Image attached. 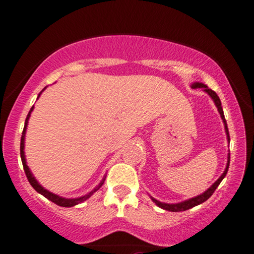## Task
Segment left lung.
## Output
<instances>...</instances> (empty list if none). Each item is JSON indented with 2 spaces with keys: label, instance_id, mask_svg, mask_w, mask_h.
I'll return each instance as SVG.
<instances>
[{
  "label": "left lung",
  "instance_id": "8db88e82",
  "mask_svg": "<svg viewBox=\"0 0 254 254\" xmlns=\"http://www.w3.org/2000/svg\"><path fill=\"white\" fill-rule=\"evenodd\" d=\"M192 88L193 89H197V88H203L204 91H206L208 95L211 96V98L213 99L214 103H216L217 108H218V111H219L221 118H223V122L224 124H225V131H226V134H227V139L230 140V133H229V129H227V124H226V121H225V117H224V111H223V108H221V102H220V98L218 97V95L216 92L213 91V90L208 89L206 85L203 84V83H194L193 85H192ZM229 166H230V155H229V162H227V165H226V169L225 171H224L223 175L220 176V178L218 179V181L214 183V184L211 186L210 189H208L207 191H205L203 194L198 195V197H194V198H191L189 199V200L186 201H183V203H178V204H165V203H160V201L156 200V199L152 198L153 203H156V205H158L159 207H162L163 210H166V211H171V212H179V211H186L189 210V208H192L194 206H197V205L204 203V201H206L208 198L211 197V195L213 194V192L216 191V189L218 188V185L220 184V182L223 181L224 177L226 176L227 173V170H229Z\"/></svg>",
  "mask_w": 254,
  "mask_h": 254
}]
</instances>
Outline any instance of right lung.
Masks as SVG:
<instances>
[{
	"instance_id": "obj_1",
	"label": "right lung",
	"mask_w": 254,
	"mask_h": 254,
	"mask_svg": "<svg viewBox=\"0 0 254 254\" xmlns=\"http://www.w3.org/2000/svg\"><path fill=\"white\" fill-rule=\"evenodd\" d=\"M33 108H34V107H33ZM33 108L30 109V111H29V114H28L27 118H25L24 129H23V132H22V137H21V146H20V150H21V159H22V164H23V169H24L25 176H27V178H28L29 183H30V185L33 186V188L35 189V190H36V191L38 192V193H41L42 195H44V197H46L47 199H49V200L53 201V203H55L56 205H59V206H63V207L75 206V205H77V204L82 203V201L86 200V199H88V198L90 197V195H91L92 193H94V192H95L96 190H98V188H101L102 184H103V182H102L101 184H99V186H98L97 189H95L94 191L90 192L89 194L83 195V197H81V198H75V199H65V198L59 197V195H57V194H54V193H51V192L47 191L46 189H43L40 184H38L36 179H35V178L33 177V175H31V172L29 171V168L27 166V163H25L24 151H23V149H24V136H25V129H27L28 120H29V117H30V112L33 111Z\"/></svg>"
}]
</instances>
